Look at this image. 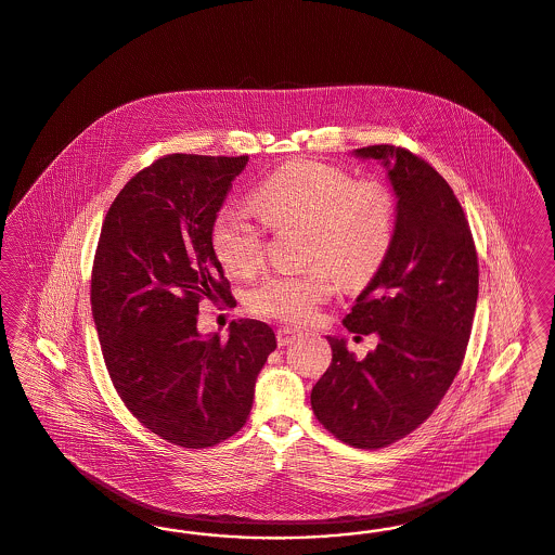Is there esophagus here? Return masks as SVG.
<instances>
[{"instance_id":"34e87169","label":"esophagus","mask_w":555,"mask_h":555,"mask_svg":"<svg viewBox=\"0 0 555 555\" xmlns=\"http://www.w3.org/2000/svg\"><path fill=\"white\" fill-rule=\"evenodd\" d=\"M299 336H301V332L295 330V327H288V325H283V327L276 330V343H279V346L293 345Z\"/></svg>"}]
</instances>
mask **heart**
Here are the masks:
<instances>
[{"label":"heart","mask_w":555,"mask_h":555,"mask_svg":"<svg viewBox=\"0 0 555 555\" xmlns=\"http://www.w3.org/2000/svg\"><path fill=\"white\" fill-rule=\"evenodd\" d=\"M254 205L225 203L215 212L210 244L219 262L248 276L267 256L272 230L304 228L301 260L307 267L270 272L246 291V307L262 318L309 322L330 299L336 279L361 287L382 268L396 233L398 203L379 180L320 162H293L267 176L254 191Z\"/></svg>","instance_id":"1"}]
</instances>
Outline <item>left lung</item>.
I'll return each mask as SVG.
<instances>
[{"instance_id":"obj_1","label":"left lung","mask_w":555,"mask_h":555,"mask_svg":"<svg viewBox=\"0 0 555 555\" xmlns=\"http://www.w3.org/2000/svg\"><path fill=\"white\" fill-rule=\"evenodd\" d=\"M398 196L396 233L377 274L343 320L379 345L357 361L327 338L332 363L311 389L315 418L357 449H383L428 421L465 359L478 304L474 235L453 189L421 155L369 145Z\"/></svg>"}]
</instances>
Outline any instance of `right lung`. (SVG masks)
<instances>
[{
    "label": "right lung",
    "mask_w": 555,
    "mask_h": 555,
    "mask_svg": "<svg viewBox=\"0 0 555 555\" xmlns=\"http://www.w3.org/2000/svg\"><path fill=\"white\" fill-rule=\"evenodd\" d=\"M248 155L170 153L118 192L98 240L92 315L118 398L153 435L207 449L248 421L254 385L276 348L270 325L231 322L201 338L203 299L233 304L210 225Z\"/></svg>",
    "instance_id": "1"
}]
</instances>
